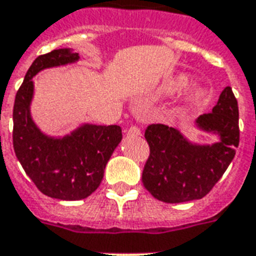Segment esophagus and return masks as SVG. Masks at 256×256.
I'll return each mask as SVG.
<instances>
[{
    "label": "esophagus",
    "mask_w": 256,
    "mask_h": 256,
    "mask_svg": "<svg viewBox=\"0 0 256 256\" xmlns=\"http://www.w3.org/2000/svg\"><path fill=\"white\" fill-rule=\"evenodd\" d=\"M128 133L138 136V134H141V130H140V128H138V126H132V128H128Z\"/></svg>",
    "instance_id": "esophagus-1"
}]
</instances>
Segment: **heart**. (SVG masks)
<instances>
[{
    "mask_svg": "<svg viewBox=\"0 0 256 256\" xmlns=\"http://www.w3.org/2000/svg\"><path fill=\"white\" fill-rule=\"evenodd\" d=\"M187 85V78L184 76H179L172 80L166 81L162 85V94H172L175 92H179ZM206 100V92L202 88H194V90H188V94L184 96L183 103L186 107H196Z\"/></svg>",
    "mask_w": 256,
    "mask_h": 256,
    "instance_id": "b5f03b06",
    "label": "heart"
}]
</instances>
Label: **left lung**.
<instances>
[{
  "label": "left lung",
  "mask_w": 256,
  "mask_h": 256,
  "mask_svg": "<svg viewBox=\"0 0 256 256\" xmlns=\"http://www.w3.org/2000/svg\"><path fill=\"white\" fill-rule=\"evenodd\" d=\"M196 124L218 134V142L191 144L176 128L162 123L145 130L149 157L142 183L156 200L166 204L200 200L224 175L240 141L239 107L230 86L221 92L212 112L196 119Z\"/></svg>",
  "instance_id": "left-lung-1"
}]
</instances>
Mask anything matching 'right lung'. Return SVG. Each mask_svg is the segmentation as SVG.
<instances>
[{"label": "right lung", "instance_id": "obj_1", "mask_svg": "<svg viewBox=\"0 0 256 256\" xmlns=\"http://www.w3.org/2000/svg\"><path fill=\"white\" fill-rule=\"evenodd\" d=\"M78 60L70 48H58L39 56L30 66L13 106V148L24 171L44 196L62 200L90 196L103 180L104 168L122 140L116 124H84L64 138L47 137L34 123L30 103L32 77L52 66Z\"/></svg>", "mask_w": 256, "mask_h": 256}]
</instances>
